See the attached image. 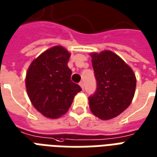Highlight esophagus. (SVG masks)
<instances>
[{
  "label": "esophagus",
  "instance_id": "esophagus-1",
  "mask_svg": "<svg viewBox=\"0 0 157 157\" xmlns=\"http://www.w3.org/2000/svg\"><path fill=\"white\" fill-rule=\"evenodd\" d=\"M79 85H80V86L82 87V89H84V83L82 82H81L80 83H79Z\"/></svg>",
  "mask_w": 157,
  "mask_h": 157
}]
</instances>
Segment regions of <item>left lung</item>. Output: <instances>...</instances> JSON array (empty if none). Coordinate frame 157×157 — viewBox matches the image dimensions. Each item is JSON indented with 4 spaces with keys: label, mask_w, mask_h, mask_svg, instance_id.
I'll return each instance as SVG.
<instances>
[{
    "label": "left lung",
    "mask_w": 157,
    "mask_h": 157,
    "mask_svg": "<svg viewBox=\"0 0 157 157\" xmlns=\"http://www.w3.org/2000/svg\"><path fill=\"white\" fill-rule=\"evenodd\" d=\"M97 89L88 98L89 107L98 118H115L130 105L135 96L134 71L118 55L109 50L92 53Z\"/></svg>",
    "instance_id": "8db88e82"
}]
</instances>
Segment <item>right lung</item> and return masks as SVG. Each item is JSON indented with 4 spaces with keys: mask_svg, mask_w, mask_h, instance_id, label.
<instances>
[{
    "mask_svg": "<svg viewBox=\"0 0 157 157\" xmlns=\"http://www.w3.org/2000/svg\"><path fill=\"white\" fill-rule=\"evenodd\" d=\"M71 54L62 46L42 53L31 63L26 75L28 95L39 113L49 118L64 115L81 86L71 80Z\"/></svg>",
    "mask_w": 157,
    "mask_h": 157,
    "instance_id": "add662e5",
    "label": "right lung"
}]
</instances>
